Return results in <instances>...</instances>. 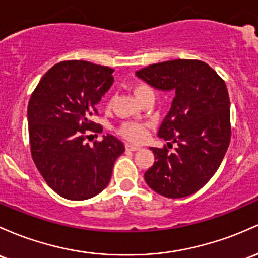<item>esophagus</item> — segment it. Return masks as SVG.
<instances>
[{
  "label": "esophagus",
  "instance_id": "obj_1",
  "mask_svg": "<svg viewBox=\"0 0 258 258\" xmlns=\"http://www.w3.org/2000/svg\"><path fill=\"white\" fill-rule=\"evenodd\" d=\"M138 149H141V147L135 146V144H131V143H127L126 144V151L136 152V151H138Z\"/></svg>",
  "mask_w": 258,
  "mask_h": 258
}]
</instances>
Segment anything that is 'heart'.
<instances>
[{
  "mask_svg": "<svg viewBox=\"0 0 258 258\" xmlns=\"http://www.w3.org/2000/svg\"><path fill=\"white\" fill-rule=\"evenodd\" d=\"M147 92H151V89H149V87L146 86V84H138V86H136L134 89L136 98L141 97V95ZM120 134L122 135L126 140L132 141V142H142L144 138L147 137V126L143 123L126 122L121 126Z\"/></svg>",
  "mask_w": 258,
  "mask_h": 258,
  "instance_id": "1",
  "label": "heart"
}]
</instances>
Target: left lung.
I'll list each match as a JSON object with an SVG mask.
<instances>
[{
    "mask_svg": "<svg viewBox=\"0 0 258 258\" xmlns=\"http://www.w3.org/2000/svg\"><path fill=\"white\" fill-rule=\"evenodd\" d=\"M163 92H174L158 136L170 148H154V164L144 172L153 191L168 198L187 197L202 188L219 168L230 143L228 89L212 67L198 60H172L136 72Z\"/></svg>",
    "mask_w": 258,
    "mask_h": 258,
    "instance_id": "left-lung-1",
    "label": "left lung"
}]
</instances>
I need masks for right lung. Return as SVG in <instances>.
I'll list each match as a JSON object with an SVG mask.
<instances>
[{
	"instance_id": "right-lung-1",
	"label": "right lung",
	"mask_w": 258,
	"mask_h": 258,
	"mask_svg": "<svg viewBox=\"0 0 258 258\" xmlns=\"http://www.w3.org/2000/svg\"><path fill=\"white\" fill-rule=\"evenodd\" d=\"M114 70L87 61H63L47 71L28 104L32 157L56 194L72 201L97 196L109 185L124 146L103 136L93 146L86 131L101 134L97 105L114 83Z\"/></svg>"
}]
</instances>
